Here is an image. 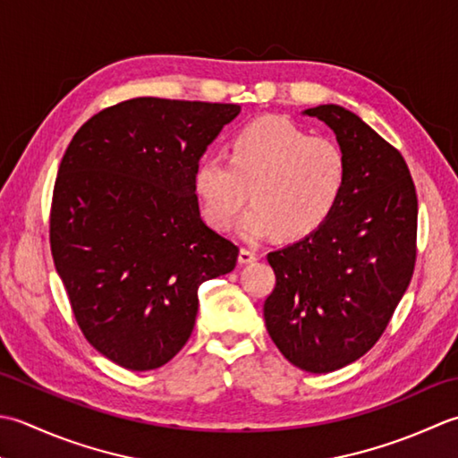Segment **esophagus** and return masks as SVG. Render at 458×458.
Returning <instances> with one entry per match:
<instances>
[{"label": "esophagus", "instance_id": "1", "mask_svg": "<svg viewBox=\"0 0 458 458\" xmlns=\"http://www.w3.org/2000/svg\"><path fill=\"white\" fill-rule=\"evenodd\" d=\"M259 259L257 250L250 249V247H242L241 253H239V263L241 265H249V263H255V260Z\"/></svg>", "mask_w": 458, "mask_h": 458}]
</instances>
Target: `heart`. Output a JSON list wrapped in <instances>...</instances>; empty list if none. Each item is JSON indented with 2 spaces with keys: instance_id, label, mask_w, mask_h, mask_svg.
Returning a JSON list of instances; mask_svg holds the SVG:
<instances>
[{
  "instance_id": "1",
  "label": "heart",
  "mask_w": 458,
  "mask_h": 458,
  "mask_svg": "<svg viewBox=\"0 0 458 458\" xmlns=\"http://www.w3.org/2000/svg\"><path fill=\"white\" fill-rule=\"evenodd\" d=\"M350 180L344 148L281 116L250 120L231 136L227 157L195 165L193 188L205 217L219 229L237 223L250 190L242 233L296 241L318 231L338 208Z\"/></svg>"
}]
</instances>
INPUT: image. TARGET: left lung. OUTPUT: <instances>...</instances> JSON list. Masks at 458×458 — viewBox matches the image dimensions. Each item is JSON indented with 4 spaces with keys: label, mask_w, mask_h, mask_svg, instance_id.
<instances>
[{
    "label": "left lung",
    "mask_w": 458,
    "mask_h": 458,
    "mask_svg": "<svg viewBox=\"0 0 458 458\" xmlns=\"http://www.w3.org/2000/svg\"><path fill=\"white\" fill-rule=\"evenodd\" d=\"M304 112L334 130L350 180L318 231L267 255L276 284L263 312L293 366L328 373L376 346L411 283L417 193L403 156L360 116L335 105Z\"/></svg>",
    "instance_id": "left-lung-1"
}]
</instances>
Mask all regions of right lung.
<instances>
[{"label":"right lung","instance_id":"1","mask_svg":"<svg viewBox=\"0 0 458 458\" xmlns=\"http://www.w3.org/2000/svg\"><path fill=\"white\" fill-rule=\"evenodd\" d=\"M239 105L140 97L89 118L55 180L49 241L82 335L132 371L191 335L201 283L239 247L203 223L193 174Z\"/></svg>","mask_w":458,"mask_h":458}]
</instances>
